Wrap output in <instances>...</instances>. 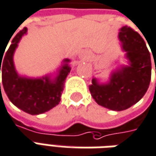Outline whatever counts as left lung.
Returning a JSON list of instances; mask_svg holds the SVG:
<instances>
[{"instance_id": "left-lung-1", "label": "left lung", "mask_w": 156, "mask_h": 156, "mask_svg": "<svg viewBox=\"0 0 156 156\" xmlns=\"http://www.w3.org/2000/svg\"><path fill=\"white\" fill-rule=\"evenodd\" d=\"M119 38L127 51L130 66L114 73L108 84L100 85L93 79L89 86L91 95L98 105L117 112L129 108L140 101L151 79L150 54L140 34L124 26L121 29Z\"/></svg>"}]
</instances>
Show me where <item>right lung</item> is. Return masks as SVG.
<instances>
[{
    "mask_svg": "<svg viewBox=\"0 0 156 156\" xmlns=\"http://www.w3.org/2000/svg\"><path fill=\"white\" fill-rule=\"evenodd\" d=\"M26 32L27 28H24L17 33L8 50L2 54L4 55H0V72L2 71L3 88L11 102L23 112L38 115L48 112L59 104L63 84L71 68L67 64L63 66L54 82L51 81L48 77L40 79L19 77L15 71L12 55L18 41ZM65 61L69 62V60Z\"/></svg>",
    "mask_w": 156,
    "mask_h": 156,
    "instance_id": "obj_1",
    "label": "right lung"
}]
</instances>
